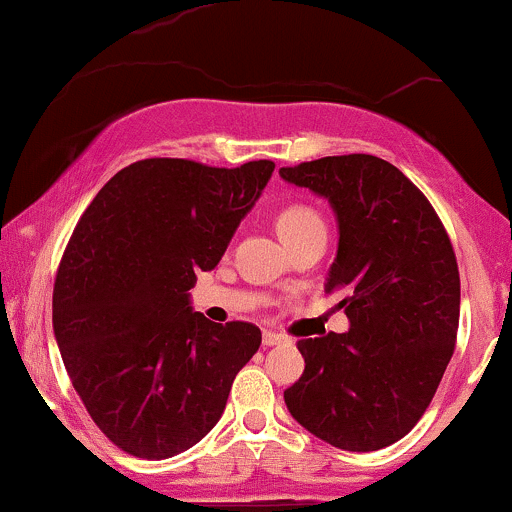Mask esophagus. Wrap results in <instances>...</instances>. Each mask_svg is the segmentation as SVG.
<instances>
[{
  "label": "esophagus",
  "mask_w": 512,
  "mask_h": 512,
  "mask_svg": "<svg viewBox=\"0 0 512 512\" xmlns=\"http://www.w3.org/2000/svg\"><path fill=\"white\" fill-rule=\"evenodd\" d=\"M286 342V337L284 334H279V332H264L262 334V344L264 346H276V344H284Z\"/></svg>",
  "instance_id": "1"
}]
</instances>
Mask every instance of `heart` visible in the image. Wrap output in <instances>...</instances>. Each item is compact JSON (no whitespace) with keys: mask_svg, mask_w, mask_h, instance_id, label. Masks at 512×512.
I'll list each match as a JSON object with an SVG mask.
<instances>
[{"mask_svg":"<svg viewBox=\"0 0 512 512\" xmlns=\"http://www.w3.org/2000/svg\"><path fill=\"white\" fill-rule=\"evenodd\" d=\"M313 226H325V223H322L315 209L305 207V204H289V207H284L276 214V231H279L284 243Z\"/></svg>","mask_w":512,"mask_h":512,"instance_id":"heart-1","label":"heart"}]
</instances>
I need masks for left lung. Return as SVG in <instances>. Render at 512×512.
Here are the masks:
<instances>
[{"label":"left lung","instance_id":"1","mask_svg":"<svg viewBox=\"0 0 512 512\" xmlns=\"http://www.w3.org/2000/svg\"><path fill=\"white\" fill-rule=\"evenodd\" d=\"M279 175L325 197L337 216L325 291L342 293L351 325L298 342L305 370L284 402L334 448H387L424 416L455 351V250L424 192L383 158L325 156Z\"/></svg>","mask_w":512,"mask_h":512}]
</instances>
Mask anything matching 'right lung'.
<instances>
[{"instance_id":"1","label":"right lung","mask_w":512,"mask_h":512,"mask_svg":"<svg viewBox=\"0 0 512 512\" xmlns=\"http://www.w3.org/2000/svg\"><path fill=\"white\" fill-rule=\"evenodd\" d=\"M274 173L144 158L101 187L76 223L52 291V327L74 390L120 450L166 460L199 443L262 344L250 322L190 305Z\"/></svg>"}]
</instances>
